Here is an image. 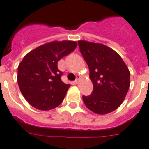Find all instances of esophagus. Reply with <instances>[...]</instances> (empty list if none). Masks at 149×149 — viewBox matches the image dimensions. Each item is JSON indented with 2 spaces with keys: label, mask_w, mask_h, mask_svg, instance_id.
Segmentation results:
<instances>
[{
  "label": "esophagus",
  "mask_w": 149,
  "mask_h": 149,
  "mask_svg": "<svg viewBox=\"0 0 149 149\" xmlns=\"http://www.w3.org/2000/svg\"><path fill=\"white\" fill-rule=\"evenodd\" d=\"M79 82H80V77H79V76H77V79L74 81V83L75 84H79Z\"/></svg>",
  "instance_id": "obj_1"
}]
</instances>
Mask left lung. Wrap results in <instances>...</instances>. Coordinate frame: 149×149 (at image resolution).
Here are the masks:
<instances>
[{
	"label": "left lung",
	"mask_w": 149,
	"mask_h": 149,
	"mask_svg": "<svg viewBox=\"0 0 149 149\" xmlns=\"http://www.w3.org/2000/svg\"><path fill=\"white\" fill-rule=\"evenodd\" d=\"M78 45L93 83L92 93L82 100L94 113H111L123 103L130 88L128 67L116 51L103 44L81 40Z\"/></svg>",
	"instance_id": "8db88e82"
}]
</instances>
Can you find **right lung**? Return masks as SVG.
<instances>
[{"label":"right lung","mask_w":149,"mask_h":149,"mask_svg":"<svg viewBox=\"0 0 149 149\" xmlns=\"http://www.w3.org/2000/svg\"><path fill=\"white\" fill-rule=\"evenodd\" d=\"M74 41H54L29 52L18 67L19 87L30 105L42 111L55 108L70 86L61 79L57 62L76 49Z\"/></svg>","instance_id":"add662e5"}]
</instances>
